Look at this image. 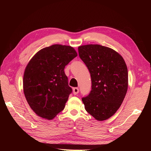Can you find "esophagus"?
<instances>
[{"label":"esophagus","instance_id":"1","mask_svg":"<svg viewBox=\"0 0 151 151\" xmlns=\"http://www.w3.org/2000/svg\"><path fill=\"white\" fill-rule=\"evenodd\" d=\"M79 88H73V93H74V95L77 94L79 93Z\"/></svg>","mask_w":151,"mask_h":151}]
</instances>
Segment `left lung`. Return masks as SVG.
Wrapping results in <instances>:
<instances>
[{
  "instance_id": "obj_1",
  "label": "left lung",
  "mask_w": 151,
  "mask_h": 151,
  "mask_svg": "<svg viewBox=\"0 0 151 151\" xmlns=\"http://www.w3.org/2000/svg\"><path fill=\"white\" fill-rule=\"evenodd\" d=\"M78 51L92 83L89 94L82 98L86 110L98 121L107 120L120 107L127 94L125 62L115 50L100 45H82Z\"/></svg>"
}]
</instances>
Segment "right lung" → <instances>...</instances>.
<instances>
[{
	"label": "right lung",
	"mask_w": 151,
	"mask_h": 151,
	"mask_svg": "<svg viewBox=\"0 0 151 151\" xmlns=\"http://www.w3.org/2000/svg\"><path fill=\"white\" fill-rule=\"evenodd\" d=\"M77 56L73 47L56 44L40 50L29 60L24 72L23 91L38 116L52 120L64 109L72 91L64 68Z\"/></svg>",
	"instance_id": "right-lung-1"
}]
</instances>
